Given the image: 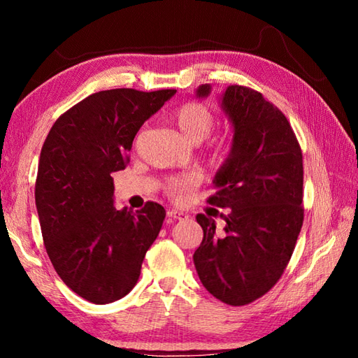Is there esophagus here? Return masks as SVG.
<instances>
[{
	"instance_id": "obj_1",
	"label": "esophagus",
	"mask_w": 358,
	"mask_h": 358,
	"mask_svg": "<svg viewBox=\"0 0 358 358\" xmlns=\"http://www.w3.org/2000/svg\"><path fill=\"white\" fill-rule=\"evenodd\" d=\"M167 216L171 217V220H187V215L185 213V211H180V210H169L167 211Z\"/></svg>"
}]
</instances>
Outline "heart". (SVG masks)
<instances>
[{
	"mask_svg": "<svg viewBox=\"0 0 358 358\" xmlns=\"http://www.w3.org/2000/svg\"><path fill=\"white\" fill-rule=\"evenodd\" d=\"M169 123H171L178 134L185 138L187 143H201L210 136V132L213 131L216 117L202 102L189 101L181 104L180 107L175 108L169 117ZM210 153L213 156H222L227 155L230 148H232V142L229 137L215 138L213 142L208 145ZM197 185V180L191 177V175H181V177L171 178L166 183V192L167 196L173 199L181 197V194L192 189Z\"/></svg>",
	"mask_w": 358,
	"mask_h": 358,
	"instance_id": "heart-1",
	"label": "heart"
}]
</instances>
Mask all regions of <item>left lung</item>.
I'll return each mask as SVG.
<instances>
[{
  "label": "left lung",
  "mask_w": 358,
  "mask_h": 358,
  "mask_svg": "<svg viewBox=\"0 0 358 358\" xmlns=\"http://www.w3.org/2000/svg\"><path fill=\"white\" fill-rule=\"evenodd\" d=\"M210 85L197 90L208 96ZM222 107L234 124L227 161L215 177L213 207L222 215L216 234L211 213L197 215L203 240L194 265L203 287L230 306L250 305L280 281L303 226V155L280 108L256 90L232 85ZM215 211L216 208H210Z\"/></svg>",
  "instance_id": "obj_1"
}]
</instances>
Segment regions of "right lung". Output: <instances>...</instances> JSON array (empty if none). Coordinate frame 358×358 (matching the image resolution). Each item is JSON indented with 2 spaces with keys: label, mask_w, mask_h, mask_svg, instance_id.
Here are the masks:
<instances>
[{
  "label": "right lung",
  "mask_w": 358,
  "mask_h": 358,
  "mask_svg": "<svg viewBox=\"0 0 358 358\" xmlns=\"http://www.w3.org/2000/svg\"><path fill=\"white\" fill-rule=\"evenodd\" d=\"M177 90H106L77 102L53 123L41 150L34 197L53 268L82 299H123L141 276L166 210L147 202L113 207L112 173L129 162L141 126Z\"/></svg>",
  "instance_id": "1"
}]
</instances>
